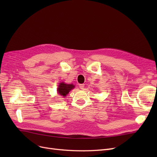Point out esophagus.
<instances>
[{"instance_id":"1","label":"esophagus","mask_w":157,"mask_h":157,"mask_svg":"<svg viewBox=\"0 0 157 157\" xmlns=\"http://www.w3.org/2000/svg\"><path fill=\"white\" fill-rule=\"evenodd\" d=\"M79 88H80V89H84V84H79Z\"/></svg>"}]
</instances>
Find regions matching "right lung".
<instances>
[{"instance_id":"1","label":"right lung","mask_w":157,"mask_h":157,"mask_svg":"<svg viewBox=\"0 0 157 157\" xmlns=\"http://www.w3.org/2000/svg\"><path fill=\"white\" fill-rule=\"evenodd\" d=\"M75 88V86L72 84H65V82H60L58 85L57 92L61 96H66L71 90Z\"/></svg>"}]
</instances>
